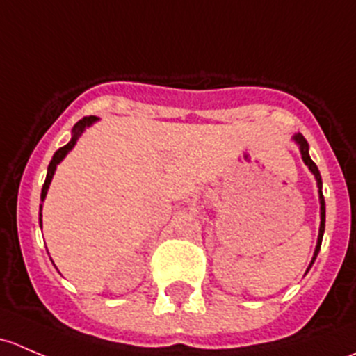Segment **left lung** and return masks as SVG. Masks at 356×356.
<instances>
[{"label": "left lung", "mask_w": 356, "mask_h": 356, "mask_svg": "<svg viewBox=\"0 0 356 356\" xmlns=\"http://www.w3.org/2000/svg\"><path fill=\"white\" fill-rule=\"evenodd\" d=\"M294 143H296L298 146H300V153H301V158H303L305 165H307L308 168H310L312 174L315 175V179H317V188H318V200H321V229H318V239H317V246H315V253H314V258H312L310 265H308L307 272L310 270V267L314 265L315 258H317L318 251H321V245H322V236H324V231H325V201H324V195H322V177H321V172H318L317 165L314 163V160H312L310 155H308V143L307 139L303 138V136L298 132V134L293 136Z\"/></svg>", "instance_id": "left-lung-1"}]
</instances>
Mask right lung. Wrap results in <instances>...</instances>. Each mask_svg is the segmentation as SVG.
Segmentation results:
<instances>
[{"mask_svg":"<svg viewBox=\"0 0 356 356\" xmlns=\"http://www.w3.org/2000/svg\"><path fill=\"white\" fill-rule=\"evenodd\" d=\"M96 120H98V118L92 117V115H91V117H84V118H82V120H79L77 124L74 125V129H72V139H70V141H68L67 145L63 146V148H60L58 152H56L55 155H53L51 161H49V165H48V174H46V181H44V184H42L41 201H44L46 195H48L49 184H51V179H53V175H55V170H56V165H58L60 161H62L63 158L67 156V153L70 152L72 148H74L75 143L79 141V138H81V136L84 134L86 127H89V125H92ZM41 208H42V204H41ZM41 217H42V215H41V211H39V222H41V225H42V218H41Z\"/></svg>","mask_w":356,"mask_h":356,"instance_id":"add662e5","label":"right lung"}]
</instances>
